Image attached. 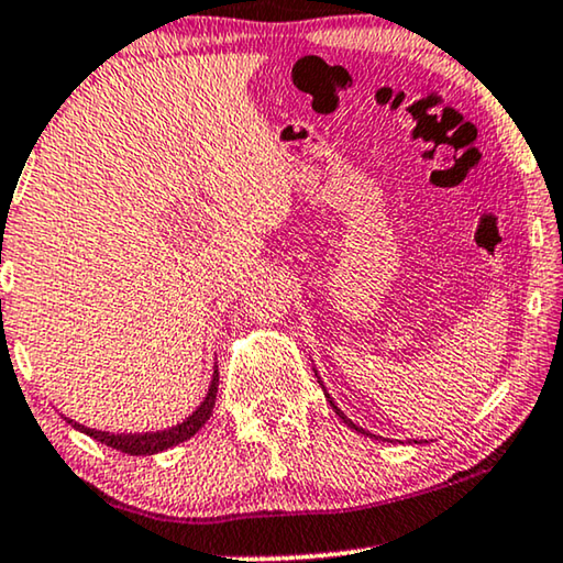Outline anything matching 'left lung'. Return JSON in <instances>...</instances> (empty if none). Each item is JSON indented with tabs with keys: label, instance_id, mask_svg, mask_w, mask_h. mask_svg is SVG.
I'll return each instance as SVG.
<instances>
[{
	"label": "left lung",
	"instance_id": "obj_1",
	"mask_svg": "<svg viewBox=\"0 0 563 563\" xmlns=\"http://www.w3.org/2000/svg\"><path fill=\"white\" fill-rule=\"evenodd\" d=\"M319 383H321V377H319ZM321 385H323V383H321ZM327 398H329V395H327ZM329 402H331V408H334V413H336L339 418H342V421H344L346 426H350V429H354V431H357V433H367V431H364V429H360V426H357V423H352V421H350V418H346V416L342 413V410H339V406H336V402H334V400H331V398H329ZM367 437H372V439H375V433H367ZM416 443H418V441H416Z\"/></svg>",
	"mask_w": 563,
	"mask_h": 563
}]
</instances>
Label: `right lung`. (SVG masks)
I'll list each match as a JSON object with an SVG mask.
<instances>
[{"label":"right lung","instance_id":"add662e5","mask_svg":"<svg viewBox=\"0 0 563 563\" xmlns=\"http://www.w3.org/2000/svg\"><path fill=\"white\" fill-rule=\"evenodd\" d=\"M217 387H219V369H213L211 375V385H209V393H206V398L199 408L194 410L191 416L186 418L184 423L173 426V429H165V431H147V433H109V431H97V429H86V426L70 421H66L78 429L86 437L97 439L101 443H107V446H112L117 451H122V454H132V456H147V454H157V451H165L170 446H176L180 441H188L194 437V433H199L201 426L209 421V416L213 413V402H217Z\"/></svg>","mask_w":563,"mask_h":563}]
</instances>
